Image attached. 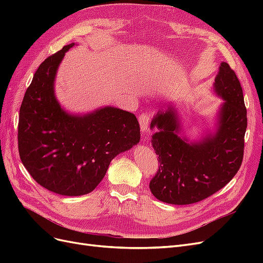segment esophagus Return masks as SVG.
Returning <instances> with one entry per match:
<instances>
[{"label":"esophagus","instance_id":"obj_1","mask_svg":"<svg viewBox=\"0 0 263 263\" xmlns=\"http://www.w3.org/2000/svg\"><path fill=\"white\" fill-rule=\"evenodd\" d=\"M138 122L140 125V128L142 133H146L148 130L149 126V115L147 114H140L138 117Z\"/></svg>","mask_w":263,"mask_h":263}]
</instances>
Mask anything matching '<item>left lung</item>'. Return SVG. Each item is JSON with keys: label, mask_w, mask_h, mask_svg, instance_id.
<instances>
[{"label": "left lung", "mask_w": 263, "mask_h": 263, "mask_svg": "<svg viewBox=\"0 0 263 263\" xmlns=\"http://www.w3.org/2000/svg\"><path fill=\"white\" fill-rule=\"evenodd\" d=\"M214 91L224 100L217 129L200 141L180 137L176 109L158 112L150 128L157 127L151 146L159 157V169L149 187L159 201L185 205L216 193L239 170L245 148L247 109L239 80L228 63L221 62Z\"/></svg>", "instance_id": "left-lung-1"}]
</instances>
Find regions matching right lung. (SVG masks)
Instances as JSON below:
<instances>
[{
  "mask_svg": "<svg viewBox=\"0 0 263 263\" xmlns=\"http://www.w3.org/2000/svg\"><path fill=\"white\" fill-rule=\"evenodd\" d=\"M73 46H65L37 69L20 108L17 135L21 160L30 176L43 187L67 196L92 192L110 161L140 140L133 113L105 106L73 115L60 106L54 78Z\"/></svg>",
  "mask_w": 263,
  "mask_h": 263,
  "instance_id": "obj_1",
  "label": "right lung"
}]
</instances>
